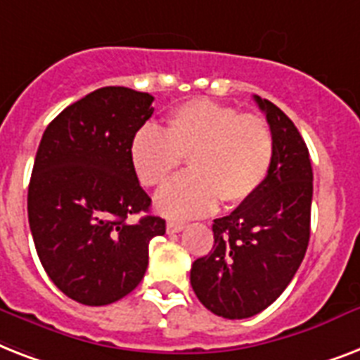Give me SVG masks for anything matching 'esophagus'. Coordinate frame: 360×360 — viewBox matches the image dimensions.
<instances>
[{"instance_id":"esophagus-1","label":"esophagus","mask_w":360,"mask_h":360,"mask_svg":"<svg viewBox=\"0 0 360 360\" xmlns=\"http://www.w3.org/2000/svg\"><path fill=\"white\" fill-rule=\"evenodd\" d=\"M186 229V225L184 223H178V221H169L167 223V232L169 234H176V232H180V230Z\"/></svg>"}]
</instances>
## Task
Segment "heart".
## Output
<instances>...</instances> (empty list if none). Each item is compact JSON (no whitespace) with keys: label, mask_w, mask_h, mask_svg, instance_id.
Returning <instances> with one entry per match:
<instances>
[{"label":"heart","mask_w":360,"mask_h":360,"mask_svg":"<svg viewBox=\"0 0 360 360\" xmlns=\"http://www.w3.org/2000/svg\"><path fill=\"white\" fill-rule=\"evenodd\" d=\"M275 143L266 119L197 98L172 109L165 130L146 124L130 143V162L146 188L162 186L188 158L189 172L158 193V210L172 219L236 208L257 193L271 171Z\"/></svg>","instance_id":"heart-1"}]
</instances>
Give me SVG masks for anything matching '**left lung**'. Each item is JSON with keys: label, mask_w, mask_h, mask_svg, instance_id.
<instances>
[{"label": "left lung", "mask_w": 360, "mask_h": 360, "mask_svg": "<svg viewBox=\"0 0 360 360\" xmlns=\"http://www.w3.org/2000/svg\"><path fill=\"white\" fill-rule=\"evenodd\" d=\"M271 128L275 154L266 182L226 217L214 221V249L191 266V286L214 314L243 320L283 294L310 238L312 165L295 124L255 96Z\"/></svg>", "instance_id": "1"}]
</instances>
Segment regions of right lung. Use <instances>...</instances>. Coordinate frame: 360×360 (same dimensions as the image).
I'll return each mask as SVG.
<instances>
[{
	"mask_svg": "<svg viewBox=\"0 0 360 360\" xmlns=\"http://www.w3.org/2000/svg\"><path fill=\"white\" fill-rule=\"evenodd\" d=\"M154 96L102 87L51 120L40 139L27 215L40 264L57 288L89 307L128 295L145 277L148 243L165 219L130 162L131 137L154 113Z\"/></svg>",
	"mask_w": 360,
	"mask_h": 360,
	"instance_id": "obj_1",
	"label": "right lung"
}]
</instances>
